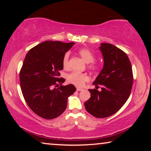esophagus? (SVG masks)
Returning <instances> with one entry per match:
<instances>
[{"label":"esophagus","instance_id":"esophagus-1","mask_svg":"<svg viewBox=\"0 0 151 151\" xmlns=\"http://www.w3.org/2000/svg\"><path fill=\"white\" fill-rule=\"evenodd\" d=\"M83 90V89L82 88H79V87L76 88V91H82Z\"/></svg>","mask_w":151,"mask_h":151}]
</instances>
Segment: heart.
I'll use <instances>...</instances> for the list:
<instances>
[{"label":"heart","instance_id":"obj_1","mask_svg":"<svg viewBox=\"0 0 151 151\" xmlns=\"http://www.w3.org/2000/svg\"><path fill=\"white\" fill-rule=\"evenodd\" d=\"M78 54L86 63H90L88 66L89 69L93 71L98 69L99 66L93 63L95 59V56L91 50L88 48H82L78 50ZM68 58H69V53L67 52L64 55L63 58V66L65 69L68 68L69 66ZM66 80L68 83L73 84L74 85L81 86L84 85V83L89 80V77L86 74L78 72H73L66 76Z\"/></svg>","mask_w":151,"mask_h":151}]
</instances>
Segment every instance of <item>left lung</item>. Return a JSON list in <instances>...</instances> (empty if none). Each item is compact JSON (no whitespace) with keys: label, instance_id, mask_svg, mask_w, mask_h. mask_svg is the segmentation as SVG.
<instances>
[{"label":"left lung","instance_id":"left-lung-1","mask_svg":"<svg viewBox=\"0 0 151 151\" xmlns=\"http://www.w3.org/2000/svg\"><path fill=\"white\" fill-rule=\"evenodd\" d=\"M104 60L103 67L88 89L91 98L85 103L86 111L96 118H105L119 111L131 94L133 75L126 53L113 45L101 43L99 47ZM101 86V91L97 88Z\"/></svg>","mask_w":151,"mask_h":151}]
</instances>
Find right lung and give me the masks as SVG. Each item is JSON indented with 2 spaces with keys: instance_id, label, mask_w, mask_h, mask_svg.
I'll list each match as a JSON object with an SVG mask.
<instances>
[{
  "instance_id": "1",
  "label": "right lung",
  "mask_w": 151,
  "mask_h": 151,
  "mask_svg": "<svg viewBox=\"0 0 151 151\" xmlns=\"http://www.w3.org/2000/svg\"><path fill=\"white\" fill-rule=\"evenodd\" d=\"M74 42L47 40L31 48L20 72V88L25 101L38 116L52 119L65 111L68 96L75 93L72 84L58 86L65 81L58 78L63 69V58Z\"/></svg>"
}]
</instances>
